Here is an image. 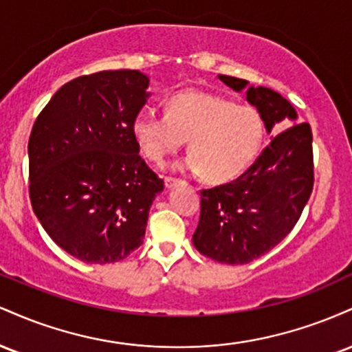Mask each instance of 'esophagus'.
Segmentation results:
<instances>
[{"label": "esophagus", "mask_w": 352, "mask_h": 352, "mask_svg": "<svg viewBox=\"0 0 352 352\" xmlns=\"http://www.w3.org/2000/svg\"><path fill=\"white\" fill-rule=\"evenodd\" d=\"M180 184H184V180L173 179V177H165V187H167L168 190L175 188L177 185H180Z\"/></svg>", "instance_id": "obj_1"}]
</instances>
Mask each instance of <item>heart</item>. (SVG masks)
Returning a JSON list of instances; mask_svg holds the SVG:
<instances>
[{"label": "heart", "instance_id": "obj_1", "mask_svg": "<svg viewBox=\"0 0 352 352\" xmlns=\"http://www.w3.org/2000/svg\"><path fill=\"white\" fill-rule=\"evenodd\" d=\"M263 134L256 109L200 89L172 96L165 116L139 112L132 120V137L145 159L164 164L188 139L190 155L179 167L201 172L208 182L240 175L253 162Z\"/></svg>", "mask_w": 352, "mask_h": 352}]
</instances>
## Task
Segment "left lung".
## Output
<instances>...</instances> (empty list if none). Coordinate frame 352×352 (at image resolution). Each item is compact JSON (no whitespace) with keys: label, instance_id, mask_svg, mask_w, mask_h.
I'll return each mask as SVG.
<instances>
[{"label":"left lung","instance_id":"obj_1","mask_svg":"<svg viewBox=\"0 0 352 352\" xmlns=\"http://www.w3.org/2000/svg\"><path fill=\"white\" fill-rule=\"evenodd\" d=\"M218 79L246 92L268 134L283 131L236 180L200 192L193 246L218 263L246 265L274 248L300 220L313 192V134L309 124H298L294 107L273 89L232 76L218 74Z\"/></svg>","mask_w":352,"mask_h":352}]
</instances>
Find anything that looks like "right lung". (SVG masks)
<instances>
[{"instance_id": "right-lung-1", "label": "right lung", "mask_w": 352, "mask_h": 352, "mask_svg": "<svg viewBox=\"0 0 352 352\" xmlns=\"http://www.w3.org/2000/svg\"><path fill=\"white\" fill-rule=\"evenodd\" d=\"M151 79L102 71L64 84L31 131L30 199L56 245L84 263H116L142 245L164 190L132 137Z\"/></svg>"}]
</instances>
